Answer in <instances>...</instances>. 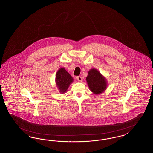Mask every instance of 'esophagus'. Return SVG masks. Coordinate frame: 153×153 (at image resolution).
<instances>
[{
    "label": "esophagus",
    "mask_w": 153,
    "mask_h": 153,
    "mask_svg": "<svg viewBox=\"0 0 153 153\" xmlns=\"http://www.w3.org/2000/svg\"><path fill=\"white\" fill-rule=\"evenodd\" d=\"M76 79L78 81H80V82H81L82 81V78L81 76H77L76 77Z\"/></svg>",
    "instance_id": "34e87169"
}]
</instances>
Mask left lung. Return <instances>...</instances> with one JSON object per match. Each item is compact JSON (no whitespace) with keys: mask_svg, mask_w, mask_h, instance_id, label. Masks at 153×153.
<instances>
[{"mask_svg":"<svg viewBox=\"0 0 153 153\" xmlns=\"http://www.w3.org/2000/svg\"><path fill=\"white\" fill-rule=\"evenodd\" d=\"M86 80L90 90L95 95L101 94L107 87L106 78L95 68L89 71Z\"/></svg>","mask_w":153,"mask_h":153,"instance_id":"1","label":"left lung"}]
</instances>
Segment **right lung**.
I'll list each match as a JSON object with an SVG mask.
<instances>
[{
  "label": "right lung",
  "mask_w": 153,
  "mask_h": 153,
  "mask_svg": "<svg viewBox=\"0 0 153 153\" xmlns=\"http://www.w3.org/2000/svg\"><path fill=\"white\" fill-rule=\"evenodd\" d=\"M56 84L59 92L64 94L67 92L69 85L73 82V77L63 67L60 68L56 75Z\"/></svg>",
  "instance_id": "add662e5"
}]
</instances>
